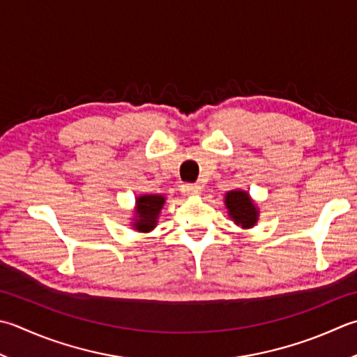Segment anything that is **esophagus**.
Returning <instances> with one entry per match:
<instances>
[{
  "instance_id": "1",
  "label": "esophagus",
  "mask_w": 357,
  "mask_h": 357,
  "mask_svg": "<svg viewBox=\"0 0 357 357\" xmlns=\"http://www.w3.org/2000/svg\"><path fill=\"white\" fill-rule=\"evenodd\" d=\"M181 192L187 197H195V195L201 193V187L198 184H183L181 185Z\"/></svg>"
}]
</instances>
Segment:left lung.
I'll return each mask as SVG.
<instances>
[{
  "instance_id": "8db88e82",
  "label": "left lung",
  "mask_w": 357,
  "mask_h": 357,
  "mask_svg": "<svg viewBox=\"0 0 357 357\" xmlns=\"http://www.w3.org/2000/svg\"><path fill=\"white\" fill-rule=\"evenodd\" d=\"M226 207L229 216L234 220L236 226L243 229H250L258 221V208L250 199L248 192L230 190L226 193Z\"/></svg>"
}]
</instances>
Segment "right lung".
Here are the masks:
<instances>
[{
    "label": "right lung",
    "instance_id": "add662e5",
    "mask_svg": "<svg viewBox=\"0 0 357 357\" xmlns=\"http://www.w3.org/2000/svg\"><path fill=\"white\" fill-rule=\"evenodd\" d=\"M165 202V197L162 195H142V197L136 198V211H135V227L137 232H150L156 227L158 216L160 213Z\"/></svg>",
    "mask_w": 357,
    "mask_h": 357
}]
</instances>
